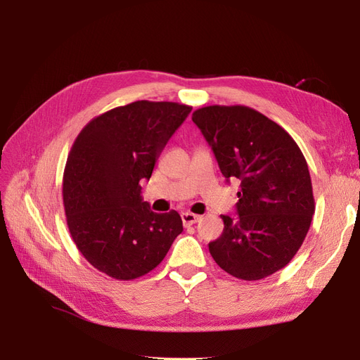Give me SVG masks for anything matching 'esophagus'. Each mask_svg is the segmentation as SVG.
I'll list each match as a JSON object with an SVG mask.
<instances>
[{"label":"esophagus","mask_w":360,"mask_h":360,"mask_svg":"<svg viewBox=\"0 0 360 360\" xmlns=\"http://www.w3.org/2000/svg\"><path fill=\"white\" fill-rule=\"evenodd\" d=\"M181 221H183V225H193L201 221V216L198 214H193V213H181Z\"/></svg>","instance_id":"obj_1"}]
</instances>
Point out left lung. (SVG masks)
<instances>
[{"label":"left lung","mask_w":360,"mask_h":360,"mask_svg":"<svg viewBox=\"0 0 360 360\" xmlns=\"http://www.w3.org/2000/svg\"><path fill=\"white\" fill-rule=\"evenodd\" d=\"M210 144L222 176L240 180L238 217L222 214L224 231L209 243L226 274L258 281L297 254L315 212L302 150L288 132L243 105H212L192 114Z\"/></svg>","instance_id":"left-lung-1"}]
</instances>
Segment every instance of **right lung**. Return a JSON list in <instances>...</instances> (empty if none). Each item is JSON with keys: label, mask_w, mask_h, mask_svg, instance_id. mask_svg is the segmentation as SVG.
<instances>
[{"label": "right lung", "mask_w": 360, "mask_h": 360, "mask_svg": "<svg viewBox=\"0 0 360 360\" xmlns=\"http://www.w3.org/2000/svg\"><path fill=\"white\" fill-rule=\"evenodd\" d=\"M192 106L138 101L94 117L76 136L63 176L70 236L89 263L118 281L147 275L183 231L176 210L141 198L168 139Z\"/></svg>", "instance_id": "1"}]
</instances>
